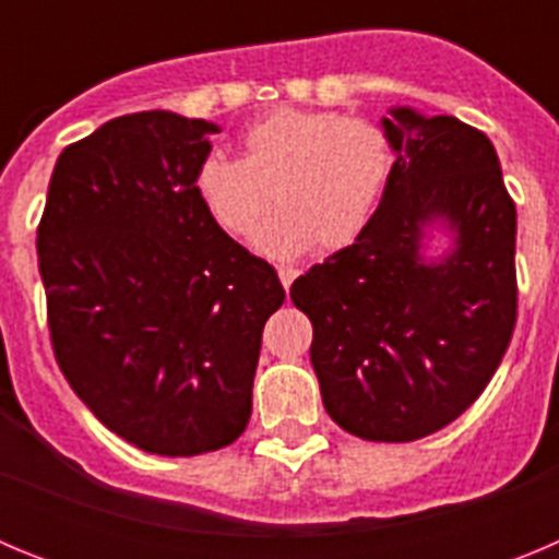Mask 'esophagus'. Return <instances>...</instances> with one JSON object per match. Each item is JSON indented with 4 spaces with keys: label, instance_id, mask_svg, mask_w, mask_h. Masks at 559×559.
Returning a JSON list of instances; mask_svg holds the SVG:
<instances>
[{
    "label": "esophagus",
    "instance_id": "34e87169",
    "mask_svg": "<svg viewBox=\"0 0 559 559\" xmlns=\"http://www.w3.org/2000/svg\"><path fill=\"white\" fill-rule=\"evenodd\" d=\"M276 274H280V283H283V288L288 290L290 285H294L296 276H299V269H294V265H280V269H276Z\"/></svg>",
    "mask_w": 559,
    "mask_h": 559
}]
</instances>
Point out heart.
<instances>
[{
    "label": "heart",
    "instance_id": "obj_1",
    "mask_svg": "<svg viewBox=\"0 0 559 559\" xmlns=\"http://www.w3.org/2000/svg\"><path fill=\"white\" fill-rule=\"evenodd\" d=\"M392 173L383 128L364 117L274 108L240 133V159L212 151L192 173V190L229 235H251L271 260H290L316 243L347 249L372 221ZM270 192L265 193L264 190Z\"/></svg>",
    "mask_w": 559,
    "mask_h": 559
}]
</instances>
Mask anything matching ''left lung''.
<instances>
[{"label": "left lung", "instance_id": "left-lung-1", "mask_svg": "<svg viewBox=\"0 0 559 559\" xmlns=\"http://www.w3.org/2000/svg\"><path fill=\"white\" fill-rule=\"evenodd\" d=\"M372 221L294 280L324 408L369 442L445 428L484 392L515 328V204L496 147L456 117L392 106Z\"/></svg>", "mask_w": 559, "mask_h": 559}]
</instances>
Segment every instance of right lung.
<instances>
[{"label":"right lung","instance_id":"add662e5","mask_svg":"<svg viewBox=\"0 0 559 559\" xmlns=\"http://www.w3.org/2000/svg\"><path fill=\"white\" fill-rule=\"evenodd\" d=\"M221 126L126 114L63 147L38 226L58 367L108 431L159 456L243 433L276 271L192 190Z\"/></svg>","mask_w":559,"mask_h":559}]
</instances>
